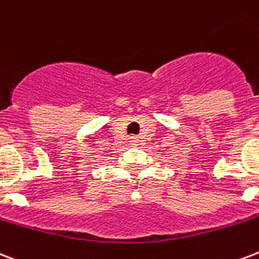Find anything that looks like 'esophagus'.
<instances>
[{
	"label": "esophagus",
	"instance_id": "esophagus-1",
	"mask_svg": "<svg viewBox=\"0 0 259 259\" xmlns=\"http://www.w3.org/2000/svg\"><path fill=\"white\" fill-rule=\"evenodd\" d=\"M130 143L133 144V145H136V144L138 143V138L137 137H130Z\"/></svg>",
	"mask_w": 259,
	"mask_h": 259
}]
</instances>
